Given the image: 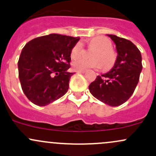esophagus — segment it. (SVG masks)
Returning <instances> with one entry per match:
<instances>
[{
	"mask_svg": "<svg viewBox=\"0 0 156 156\" xmlns=\"http://www.w3.org/2000/svg\"><path fill=\"white\" fill-rule=\"evenodd\" d=\"M77 73H80V74H83V73H85V71H78Z\"/></svg>",
	"mask_w": 156,
	"mask_h": 156,
	"instance_id": "1",
	"label": "esophagus"
}]
</instances>
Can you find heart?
Returning <instances> with one entry per match:
<instances>
[{
	"mask_svg": "<svg viewBox=\"0 0 156 156\" xmlns=\"http://www.w3.org/2000/svg\"><path fill=\"white\" fill-rule=\"evenodd\" d=\"M89 46L95 50L92 53V58L88 60L81 58L76 60L73 63V67L77 71H85L88 69H101L104 66V69H109L114 64L115 56L112 50V42L104 36L93 37L89 42ZM83 53V44L77 42L71 49V58H79Z\"/></svg>",
	"mask_w": 156,
	"mask_h": 156,
	"instance_id": "1",
	"label": "heart"
}]
</instances>
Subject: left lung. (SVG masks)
<instances>
[{
	"label": "left lung",
	"instance_id": "obj_1",
	"mask_svg": "<svg viewBox=\"0 0 156 156\" xmlns=\"http://www.w3.org/2000/svg\"><path fill=\"white\" fill-rule=\"evenodd\" d=\"M107 36L115 44L117 58L110 71L97 76L89 89L98 100L117 107L126 102L135 91L142 69L141 54L130 41L115 35Z\"/></svg>",
	"mask_w": 156,
	"mask_h": 156
}]
</instances>
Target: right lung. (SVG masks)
I'll use <instances>...</instances> for the list:
<instances>
[{
	"label": "right lung",
	"instance_id": "obj_1",
	"mask_svg": "<svg viewBox=\"0 0 156 156\" xmlns=\"http://www.w3.org/2000/svg\"><path fill=\"white\" fill-rule=\"evenodd\" d=\"M79 37L49 34L27 43L18 60V75L27 98L40 107L62 97L69 89L70 54Z\"/></svg>",
	"mask_w": 156,
	"mask_h": 156
}]
</instances>
